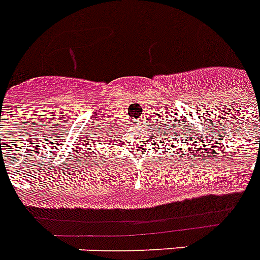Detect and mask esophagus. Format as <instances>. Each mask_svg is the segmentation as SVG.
<instances>
[{
	"label": "esophagus",
	"instance_id": "34e87169",
	"mask_svg": "<svg viewBox=\"0 0 260 260\" xmlns=\"http://www.w3.org/2000/svg\"><path fill=\"white\" fill-rule=\"evenodd\" d=\"M134 126H136V127H137V123H136V124H134Z\"/></svg>",
	"mask_w": 260,
	"mask_h": 260
}]
</instances>
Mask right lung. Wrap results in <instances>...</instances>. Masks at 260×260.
I'll use <instances>...</instances> for the list:
<instances>
[{"label":"right lung","mask_w":260,"mask_h":260,"mask_svg":"<svg viewBox=\"0 0 260 260\" xmlns=\"http://www.w3.org/2000/svg\"><path fill=\"white\" fill-rule=\"evenodd\" d=\"M96 157H98V155H96Z\"/></svg>","instance_id":"add662e5"}]
</instances>
